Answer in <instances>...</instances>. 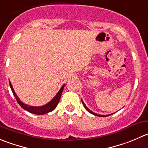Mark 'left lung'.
Masks as SVG:
<instances>
[{
    "mask_svg": "<svg viewBox=\"0 0 148 148\" xmlns=\"http://www.w3.org/2000/svg\"><path fill=\"white\" fill-rule=\"evenodd\" d=\"M82 103H83V105H84V108H85V109L86 110H87V111H88L89 113H90V114H93V115H95V116H99V117H106V116H110V115H100V114H95V113H94V112H92V110H90V109L88 108L87 107V106H86V105L84 104V102H83V100H82Z\"/></svg>",
    "mask_w": 148,
    "mask_h": 148,
    "instance_id": "1",
    "label": "left lung"
}]
</instances>
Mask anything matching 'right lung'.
<instances>
[{
  "label": "right lung",
  "instance_id": "1",
  "mask_svg": "<svg viewBox=\"0 0 148 148\" xmlns=\"http://www.w3.org/2000/svg\"><path fill=\"white\" fill-rule=\"evenodd\" d=\"M9 84H10V87H11V91H12L13 94H14V97H16V101L18 102L19 106H21L22 108H24V110H27L28 112L31 113V114H37V115H43V114H48V113L53 111V110L56 108L57 105H58V103H59V100L60 99H61V94H62V92L63 90H64V86H65V84H64V85L61 87V88L60 89L59 91L58 92L56 95L55 97H54L49 102V103L44 105V106H38V107H37V106H28L27 104H25V103H24L23 102H21V100H20V99L18 97V96L16 95L15 92H14V88H13L12 85H11V83L10 81H9Z\"/></svg>",
  "mask_w": 148,
  "mask_h": 148
}]
</instances>
